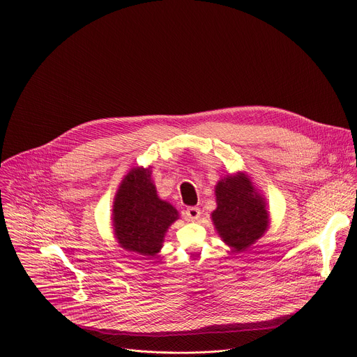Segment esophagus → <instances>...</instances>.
<instances>
[{
  "label": "esophagus",
  "instance_id": "34e87169",
  "mask_svg": "<svg viewBox=\"0 0 357 357\" xmlns=\"http://www.w3.org/2000/svg\"><path fill=\"white\" fill-rule=\"evenodd\" d=\"M186 218L192 222H196L200 218V209L196 206H190L186 209Z\"/></svg>",
  "mask_w": 357,
  "mask_h": 357
}]
</instances>
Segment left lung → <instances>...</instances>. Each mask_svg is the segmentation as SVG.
Wrapping results in <instances>:
<instances>
[{
	"instance_id": "1",
	"label": "left lung",
	"mask_w": 357,
	"mask_h": 357,
	"mask_svg": "<svg viewBox=\"0 0 357 357\" xmlns=\"http://www.w3.org/2000/svg\"><path fill=\"white\" fill-rule=\"evenodd\" d=\"M212 222L219 237L236 252L245 251L267 233L270 212L266 197L245 172L229 174L215 186Z\"/></svg>"
}]
</instances>
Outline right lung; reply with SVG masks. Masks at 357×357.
<instances>
[{"mask_svg":"<svg viewBox=\"0 0 357 357\" xmlns=\"http://www.w3.org/2000/svg\"><path fill=\"white\" fill-rule=\"evenodd\" d=\"M151 167H135L123 178L113 202V230L119 245L135 260L154 259L169 226L179 219L169 202L160 199Z\"/></svg>","mask_w":357,"mask_h":357,"instance_id":"right-lung-1","label":"right lung"}]
</instances>
